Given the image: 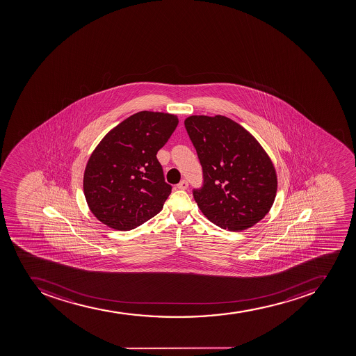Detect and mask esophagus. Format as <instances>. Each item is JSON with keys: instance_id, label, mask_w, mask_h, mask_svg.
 Here are the masks:
<instances>
[{"instance_id": "1", "label": "esophagus", "mask_w": 356, "mask_h": 356, "mask_svg": "<svg viewBox=\"0 0 356 356\" xmlns=\"http://www.w3.org/2000/svg\"><path fill=\"white\" fill-rule=\"evenodd\" d=\"M188 186H189V182H188L186 179H182V181L177 184V188H179V190H186L188 189Z\"/></svg>"}]
</instances>
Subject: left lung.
<instances>
[{
	"label": "left lung",
	"mask_w": 356,
	"mask_h": 356,
	"mask_svg": "<svg viewBox=\"0 0 356 356\" xmlns=\"http://www.w3.org/2000/svg\"><path fill=\"white\" fill-rule=\"evenodd\" d=\"M184 125L202 165V186L192 193L204 216L225 230L258 223L277 195V174L264 149L227 117L190 116Z\"/></svg>",
	"instance_id": "1"
}]
</instances>
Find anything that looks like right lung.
I'll use <instances>...</instances> for the list:
<instances>
[{"label":"right lung","instance_id":"add662e5","mask_svg":"<svg viewBox=\"0 0 356 356\" xmlns=\"http://www.w3.org/2000/svg\"><path fill=\"white\" fill-rule=\"evenodd\" d=\"M170 113L140 111L102 138L86 165L84 195L95 218L129 231L154 218L172 191L157 159L177 129Z\"/></svg>","mask_w":356,"mask_h":356}]
</instances>
